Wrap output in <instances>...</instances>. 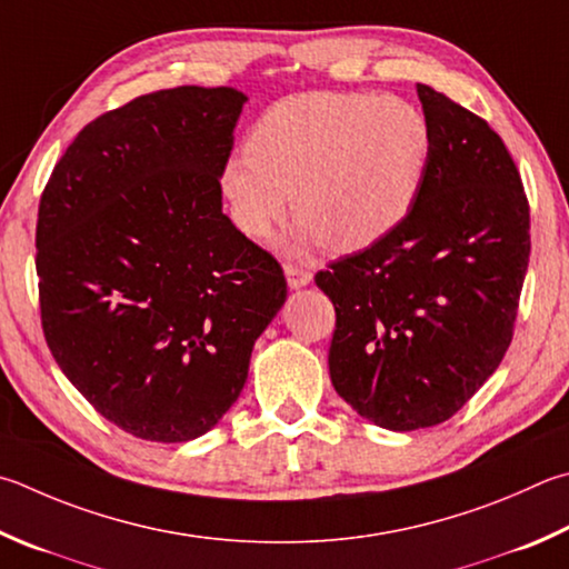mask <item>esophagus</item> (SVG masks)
Segmentation results:
<instances>
[{"label":"esophagus","instance_id":"1","mask_svg":"<svg viewBox=\"0 0 569 569\" xmlns=\"http://www.w3.org/2000/svg\"><path fill=\"white\" fill-rule=\"evenodd\" d=\"M286 278H288V286L293 288H303V286H308L311 283V278H313V273L308 271V268H303V266H296V263H286Z\"/></svg>","mask_w":569,"mask_h":569}]
</instances>
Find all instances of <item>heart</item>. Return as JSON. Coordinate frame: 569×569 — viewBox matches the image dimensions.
Instances as JSON below:
<instances>
[{
	"label": "heart",
	"mask_w": 569,
	"mask_h": 569,
	"mask_svg": "<svg viewBox=\"0 0 569 569\" xmlns=\"http://www.w3.org/2000/svg\"><path fill=\"white\" fill-rule=\"evenodd\" d=\"M432 161L426 113L398 97L306 91L268 107L246 157L221 167V193L249 239H266L288 213L296 243L356 253L408 219Z\"/></svg>",
	"instance_id": "heart-1"
}]
</instances>
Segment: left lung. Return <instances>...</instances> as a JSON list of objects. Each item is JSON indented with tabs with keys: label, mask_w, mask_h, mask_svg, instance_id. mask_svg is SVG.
Returning a JSON list of instances; mask_svg holds the SVG:
<instances>
[{
	"label": "left lung",
	"mask_w": 569,
	"mask_h": 569,
	"mask_svg": "<svg viewBox=\"0 0 569 569\" xmlns=\"http://www.w3.org/2000/svg\"><path fill=\"white\" fill-rule=\"evenodd\" d=\"M432 161L396 231L316 273L336 308L330 380L388 430L430 428L498 370L530 261V203L502 139L418 84Z\"/></svg>",
	"instance_id": "8db88e82"
}]
</instances>
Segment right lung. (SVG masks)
Here are the masks:
<instances>
[{
	"instance_id": "obj_1",
	"label": "right lung",
	"mask_w": 569,
	"mask_h": 569,
	"mask_svg": "<svg viewBox=\"0 0 569 569\" xmlns=\"http://www.w3.org/2000/svg\"><path fill=\"white\" fill-rule=\"evenodd\" d=\"M243 104L231 87L137 97L77 133L41 193L47 346L97 412L141 440L209 432L286 301L281 263L221 211Z\"/></svg>"
}]
</instances>
